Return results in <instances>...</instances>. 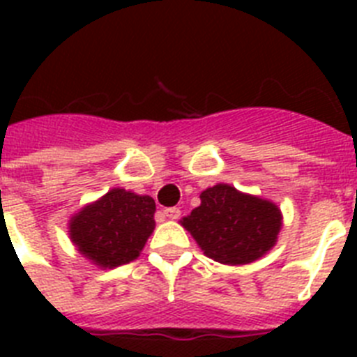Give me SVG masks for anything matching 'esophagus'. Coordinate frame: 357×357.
Listing matches in <instances>:
<instances>
[{"label": "esophagus", "instance_id": "34e87169", "mask_svg": "<svg viewBox=\"0 0 357 357\" xmlns=\"http://www.w3.org/2000/svg\"><path fill=\"white\" fill-rule=\"evenodd\" d=\"M164 216L169 218V220H178L181 218V209L178 207H168V209H164Z\"/></svg>", "mask_w": 357, "mask_h": 357}]
</instances>
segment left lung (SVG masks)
<instances>
[{
    "label": "left lung",
    "instance_id": "1",
    "mask_svg": "<svg viewBox=\"0 0 357 357\" xmlns=\"http://www.w3.org/2000/svg\"><path fill=\"white\" fill-rule=\"evenodd\" d=\"M200 200L181 223L211 259L230 266L248 264L275 245L282 214L273 202L229 184L207 188Z\"/></svg>",
    "mask_w": 357,
    "mask_h": 357
}]
</instances>
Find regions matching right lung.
I'll return each mask as SVG.
<instances>
[{"label":"right lung","mask_w":357,"mask_h":357,"mask_svg":"<svg viewBox=\"0 0 357 357\" xmlns=\"http://www.w3.org/2000/svg\"><path fill=\"white\" fill-rule=\"evenodd\" d=\"M151 197L114 188L71 218L69 238L96 266H121L139 257L155 229Z\"/></svg>","instance_id":"add662e5"}]
</instances>
